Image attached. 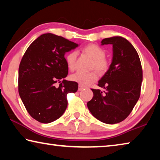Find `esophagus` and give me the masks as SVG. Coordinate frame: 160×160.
<instances>
[{
  "label": "esophagus",
  "mask_w": 160,
  "mask_h": 160,
  "mask_svg": "<svg viewBox=\"0 0 160 160\" xmlns=\"http://www.w3.org/2000/svg\"><path fill=\"white\" fill-rule=\"evenodd\" d=\"M84 89V87H82V85H79V86H78V90L79 91H80V90H83Z\"/></svg>",
  "instance_id": "obj_1"
}]
</instances>
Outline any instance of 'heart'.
<instances>
[{
  "mask_svg": "<svg viewBox=\"0 0 160 160\" xmlns=\"http://www.w3.org/2000/svg\"><path fill=\"white\" fill-rule=\"evenodd\" d=\"M83 51L87 55L93 59L92 68H95L99 74H104L109 68V61L105 57L106 51L97 44H89L84 47ZM78 53L72 51L66 56L67 66L70 70L75 68ZM97 74L95 71L89 72H77L70 76V79L82 86H88L97 80Z\"/></svg>",
  "mask_w": 160,
  "mask_h": 160,
  "instance_id": "heart-1",
  "label": "heart"
}]
</instances>
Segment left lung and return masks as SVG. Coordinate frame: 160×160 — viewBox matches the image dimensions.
I'll use <instances>...</instances> for the list:
<instances>
[{
    "instance_id": "1",
    "label": "left lung",
    "mask_w": 160,
    "mask_h": 160,
    "mask_svg": "<svg viewBox=\"0 0 160 160\" xmlns=\"http://www.w3.org/2000/svg\"><path fill=\"white\" fill-rule=\"evenodd\" d=\"M104 44L113 46L112 62L98 83L105 91L92 89L94 95L87 104L99 121L114 124L128 117L139 99L142 69L136 50L125 38H106Z\"/></svg>"
}]
</instances>
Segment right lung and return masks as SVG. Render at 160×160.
<instances>
[{"instance_id":"1","label":"right lung","mask_w":160,"mask_h":160,"mask_svg":"<svg viewBox=\"0 0 160 160\" xmlns=\"http://www.w3.org/2000/svg\"><path fill=\"white\" fill-rule=\"evenodd\" d=\"M78 44L53 34H44L29 45L19 66L18 92L28 112L43 123L56 121L68 105L67 94L78 84L68 81L65 53ZM56 83H59L58 86Z\"/></svg>"}]
</instances>
